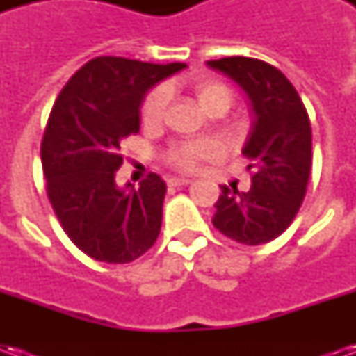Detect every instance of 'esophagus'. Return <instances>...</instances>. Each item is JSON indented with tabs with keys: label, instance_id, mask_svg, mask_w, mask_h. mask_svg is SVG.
<instances>
[{
	"label": "esophagus",
	"instance_id": "esophagus-1",
	"mask_svg": "<svg viewBox=\"0 0 356 356\" xmlns=\"http://www.w3.org/2000/svg\"><path fill=\"white\" fill-rule=\"evenodd\" d=\"M188 183H193V179H186V177H171V179H168V185H170V186H183V185H188Z\"/></svg>",
	"mask_w": 356,
	"mask_h": 356
}]
</instances>
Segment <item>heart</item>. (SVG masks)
I'll list each match as a JSON object with an SVG mask.
<instances>
[{"mask_svg":"<svg viewBox=\"0 0 356 356\" xmlns=\"http://www.w3.org/2000/svg\"><path fill=\"white\" fill-rule=\"evenodd\" d=\"M194 97H196V101L204 110H208L211 104H216L219 101L231 104V89L223 86V83H216V81L196 86L194 88ZM165 102H168V95H165L163 89H156V91L148 95L147 101L143 104V122L147 125L158 124L163 116ZM211 152H213L211 143L194 140V143H185L181 147L173 148L170 152V160L173 162V165H177L181 170H193L202 158L211 156Z\"/></svg>","mask_w":356,"mask_h":356,"instance_id":"heart-1","label":"heart"}]
</instances>
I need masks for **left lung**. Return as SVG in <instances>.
I'll use <instances>...</instances> for the list:
<instances>
[{"label":"left lung","mask_w":356,"mask_h":356,"mask_svg":"<svg viewBox=\"0 0 356 356\" xmlns=\"http://www.w3.org/2000/svg\"><path fill=\"white\" fill-rule=\"evenodd\" d=\"M206 65L246 93L252 129L242 154L254 170L246 193L221 185L213 227L246 246L282 234L298 213L311 173V122L298 91L275 66L248 57L208 60Z\"/></svg>","instance_id":"8db88e82"}]
</instances>
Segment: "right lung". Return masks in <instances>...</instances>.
I'll return each instance as SVG.
<instances>
[{"mask_svg": "<svg viewBox=\"0 0 356 356\" xmlns=\"http://www.w3.org/2000/svg\"><path fill=\"white\" fill-rule=\"evenodd\" d=\"M185 68L97 57L53 104L42 140L47 196L68 238L97 261H133L160 234L165 183L150 173L139 188L118 186L120 143L139 131L148 91Z\"/></svg>", "mask_w": 356, "mask_h": 356, "instance_id": "right-lung-1", "label": "right lung"}]
</instances>
